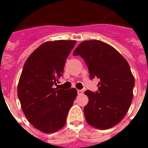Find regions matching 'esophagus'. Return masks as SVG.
<instances>
[{"instance_id": "obj_1", "label": "esophagus", "mask_w": 148, "mask_h": 148, "mask_svg": "<svg viewBox=\"0 0 148 148\" xmlns=\"http://www.w3.org/2000/svg\"><path fill=\"white\" fill-rule=\"evenodd\" d=\"M77 93H78L79 95H82L83 91L82 90H80V89H78V90H77Z\"/></svg>"}]
</instances>
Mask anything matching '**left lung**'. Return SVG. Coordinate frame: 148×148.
I'll return each mask as SVG.
<instances>
[{
    "instance_id": "8db88e82",
    "label": "left lung",
    "mask_w": 148,
    "mask_h": 148,
    "mask_svg": "<svg viewBox=\"0 0 148 148\" xmlns=\"http://www.w3.org/2000/svg\"><path fill=\"white\" fill-rule=\"evenodd\" d=\"M73 55L83 58L91 79H99L97 92H84L89 98L84 108L86 122L99 130L115 126L126 115L133 98L135 78L129 64L118 51L99 40L82 41Z\"/></svg>"
}]
</instances>
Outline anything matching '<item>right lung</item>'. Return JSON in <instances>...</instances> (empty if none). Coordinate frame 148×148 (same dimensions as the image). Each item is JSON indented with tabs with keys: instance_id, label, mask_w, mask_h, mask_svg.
<instances>
[{
	"instance_id": "1",
	"label": "right lung",
	"mask_w": 148,
	"mask_h": 148,
	"mask_svg": "<svg viewBox=\"0 0 148 148\" xmlns=\"http://www.w3.org/2000/svg\"><path fill=\"white\" fill-rule=\"evenodd\" d=\"M74 40L46 41L25 62L18 84V97L28 122L44 133L62 129L77 95L75 88H53L64 73Z\"/></svg>"
}]
</instances>
